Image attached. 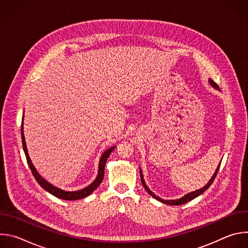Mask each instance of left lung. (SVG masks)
Segmentation results:
<instances>
[{"label":"left lung","instance_id":"8db88e82","mask_svg":"<svg viewBox=\"0 0 248 248\" xmlns=\"http://www.w3.org/2000/svg\"><path fill=\"white\" fill-rule=\"evenodd\" d=\"M209 83H210V85L212 86V87H214L215 89H217V90H219L220 91V88H219V86L212 80L211 78H209ZM220 165H221V163L219 164V166L217 167V169H216V171L214 172V174H213V176H212L211 178V180L207 183V185L206 186H204L202 188H200V189H197V190H195V191H192V192H189V193H187V194H186L185 196H183V197H181V198H179V199H174V200H165V199H162V198H160L159 196H157L156 194H154L149 188H148V186H146V184H145V181H144V178H143V174H142V170H141V169H139V172H140V179H141V183H142V186H143V187L145 188V190L152 196V197H154L155 199H157L158 201H160V202H162V203H165V204H168V205H182V204H185V203H186V202H188V201H190V200H192V199H194L195 197H197V196H199L200 194H202L205 190H207L209 187H210V186L213 184V182H214V180H215V178L217 176V173H218V170H219V168H220Z\"/></svg>","mask_w":248,"mask_h":248}]
</instances>
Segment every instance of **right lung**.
<instances>
[{"label": "right lung", "mask_w": 248, "mask_h": 248, "mask_svg": "<svg viewBox=\"0 0 248 248\" xmlns=\"http://www.w3.org/2000/svg\"><path fill=\"white\" fill-rule=\"evenodd\" d=\"M23 118H24V114H23V117H22V123H21V139H22V146H23V150H24V153H25V156H26V160H27V163H28V166L32 171V174L34 175L35 180L37 181V183L45 189L47 190L49 193H51L52 195L60 198V199H63V200H78V199H82L88 195H90L99 186L100 184L102 183L103 181V178H104V174H105V165H106V162H107V159L109 158L111 152L116 148V146H113L109 149L106 150L101 158H100V161H99V169H98V174L96 176L95 181L90 184L88 186L82 188V189H79V190H77V191H65V190H62L53 185H51L50 183H48L44 178H42V176L39 174V172L37 171V170L35 169L29 155H28V151H27V147H26V142H25V138H24V133H23Z\"/></svg>", "instance_id": "1"}]
</instances>
